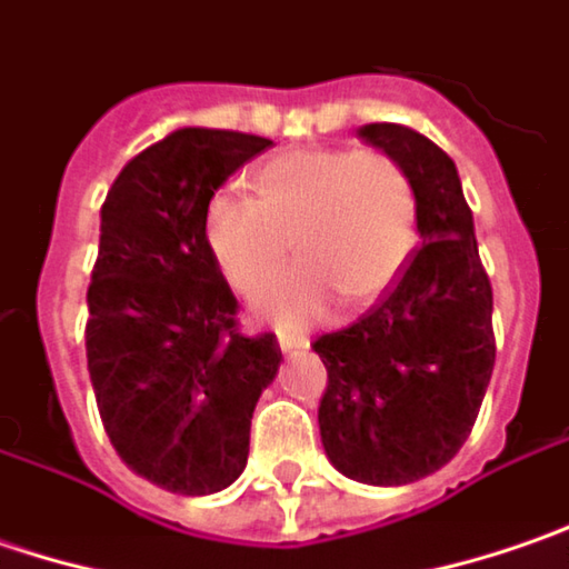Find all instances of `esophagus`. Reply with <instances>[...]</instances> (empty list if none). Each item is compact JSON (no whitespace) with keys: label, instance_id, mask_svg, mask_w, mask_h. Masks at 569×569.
<instances>
[{"label":"esophagus","instance_id":"1","mask_svg":"<svg viewBox=\"0 0 569 569\" xmlns=\"http://www.w3.org/2000/svg\"><path fill=\"white\" fill-rule=\"evenodd\" d=\"M280 350L283 353H296V350H309V340L306 337H296V333H280Z\"/></svg>","mask_w":569,"mask_h":569}]
</instances>
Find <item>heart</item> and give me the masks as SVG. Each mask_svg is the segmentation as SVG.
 <instances>
[{"label": "heart", "mask_w": 569, "mask_h": 569, "mask_svg": "<svg viewBox=\"0 0 569 569\" xmlns=\"http://www.w3.org/2000/svg\"><path fill=\"white\" fill-rule=\"evenodd\" d=\"M203 238L241 296L273 283L292 244L302 270L260 311L280 325H306L331 296L357 309L395 280L417 238V200L405 168L382 152L302 149L258 168L251 200L216 193Z\"/></svg>", "instance_id": "b5f03b06"}]
</instances>
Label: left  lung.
Returning a JSON list of instances; mask_svg holds the SVG:
<instances>
[{
    "label": "left lung",
    "mask_w": 569,
    "mask_h": 569,
    "mask_svg": "<svg viewBox=\"0 0 569 569\" xmlns=\"http://www.w3.org/2000/svg\"><path fill=\"white\" fill-rule=\"evenodd\" d=\"M357 133L405 168L423 244L359 321L311 343L328 369L318 427L340 475L401 487L449 465L478 420L497 357L493 292L456 161L401 123Z\"/></svg>",
    "instance_id": "obj_1"
}]
</instances>
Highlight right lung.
Instances as JSON below:
<instances>
[{
  "label": "right lung",
  "mask_w": 569,
  "mask_h": 569,
  "mask_svg": "<svg viewBox=\"0 0 569 569\" xmlns=\"http://www.w3.org/2000/svg\"><path fill=\"white\" fill-rule=\"evenodd\" d=\"M270 139L184 127L123 164L101 207L86 353L120 461L184 497L219 493L248 465L251 413L280 369L273 333L236 328L212 260V193Z\"/></svg>",
  "instance_id": "add662e5"
}]
</instances>
